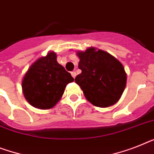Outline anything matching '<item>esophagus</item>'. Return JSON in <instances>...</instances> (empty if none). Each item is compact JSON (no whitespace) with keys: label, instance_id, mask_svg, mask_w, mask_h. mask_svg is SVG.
<instances>
[{"label":"esophagus","instance_id":"esophagus-1","mask_svg":"<svg viewBox=\"0 0 154 154\" xmlns=\"http://www.w3.org/2000/svg\"><path fill=\"white\" fill-rule=\"evenodd\" d=\"M71 74H72V77H73V78H75L76 77V72H72V73H71Z\"/></svg>","mask_w":154,"mask_h":154}]
</instances>
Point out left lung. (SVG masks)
Masks as SVG:
<instances>
[{
	"label": "left lung",
	"mask_w": 154,
	"mask_h": 154,
	"mask_svg": "<svg viewBox=\"0 0 154 154\" xmlns=\"http://www.w3.org/2000/svg\"><path fill=\"white\" fill-rule=\"evenodd\" d=\"M76 55L82 73L76 76L75 82L82 89L86 100L100 108L115 105L127 83L123 64L110 53L94 47L77 51Z\"/></svg>",
	"instance_id": "8db88e82"
}]
</instances>
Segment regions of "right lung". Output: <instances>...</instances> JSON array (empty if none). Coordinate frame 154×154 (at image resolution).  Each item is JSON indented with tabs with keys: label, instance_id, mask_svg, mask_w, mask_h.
I'll list each match as a JSON object with an SVG mask.
<instances>
[{
	"label": "right lung",
	"instance_id": "obj_1",
	"mask_svg": "<svg viewBox=\"0 0 154 154\" xmlns=\"http://www.w3.org/2000/svg\"><path fill=\"white\" fill-rule=\"evenodd\" d=\"M55 52H48L37 59L23 76L22 90L24 97L33 107L52 109L61 99L68 83L72 82L69 72L57 60Z\"/></svg>",
	"mask_w": 154,
	"mask_h": 154
}]
</instances>
